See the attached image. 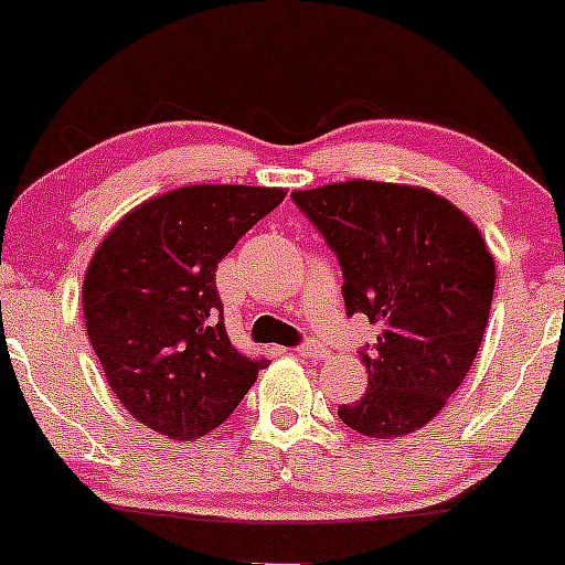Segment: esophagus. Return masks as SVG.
<instances>
[{
	"instance_id": "1",
	"label": "esophagus",
	"mask_w": 565,
	"mask_h": 565,
	"mask_svg": "<svg viewBox=\"0 0 565 565\" xmlns=\"http://www.w3.org/2000/svg\"><path fill=\"white\" fill-rule=\"evenodd\" d=\"M295 353L297 356H306V359H324L327 356L324 345H319V343H300L295 349Z\"/></svg>"
}]
</instances>
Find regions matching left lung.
<instances>
[{"mask_svg":"<svg viewBox=\"0 0 565 565\" xmlns=\"http://www.w3.org/2000/svg\"><path fill=\"white\" fill-rule=\"evenodd\" d=\"M292 201L338 257L345 313L381 324L359 349L367 392L338 407L340 420L375 439L420 429L461 386L486 334L495 268L480 231L407 184L353 179Z\"/></svg>","mask_w":565,"mask_h":565,"instance_id":"left-lung-1","label":"left lung"}]
</instances>
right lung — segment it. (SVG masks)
Returning a JSON list of instances; mask_svg holds the SVG:
<instances>
[{"label": "right lung", "instance_id": "add662e5", "mask_svg": "<svg viewBox=\"0 0 565 565\" xmlns=\"http://www.w3.org/2000/svg\"><path fill=\"white\" fill-rule=\"evenodd\" d=\"M284 190L192 184L141 203L93 254L85 327L111 392L136 420L195 439L231 415L268 359L231 343L216 265Z\"/></svg>", "mask_w": 565, "mask_h": 565}]
</instances>
